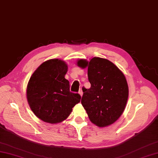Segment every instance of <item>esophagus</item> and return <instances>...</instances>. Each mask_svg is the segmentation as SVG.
Returning a JSON list of instances; mask_svg holds the SVG:
<instances>
[{"instance_id":"obj_1","label":"esophagus","mask_w":158,"mask_h":158,"mask_svg":"<svg viewBox=\"0 0 158 158\" xmlns=\"http://www.w3.org/2000/svg\"><path fill=\"white\" fill-rule=\"evenodd\" d=\"M79 94L81 96H83V91H82V89H79Z\"/></svg>"}]
</instances>
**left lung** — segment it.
<instances>
[{"label":"left lung","mask_w":158,"mask_h":158,"mask_svg":"<svg viewBox=\"0 0 158 158\" xmlns=\"http://www.w3.org/2000/svg\"><path fill=\"white\" fill-rule=\"evenodd\" d=\"M88 67L91 88H83L81 104L92 123L102 128L114 123L123 113L128 98V86L124 73L113 63L94 57L90 61H77Z\"/></svg>","instance_id":"obj_1"}]
</instances>
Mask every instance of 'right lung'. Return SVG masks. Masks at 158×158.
Wrapping results in <instances>:
<instances>
[{"label":"right lung","instance_id":"add662e5","mask_svg":"<svg viewBox=\"0 0 158 158\" xmlns=\"http://www.w3.org/2000/svg\"><path fill=\"white\" fill-rule=\"evenodd\" d=\"M67 69L64 61L52 59L40 65L30 77L27 101L31 111L45 123H61L81 101L78 93L69 91V82L65 78Z\"/></svg>","mask_w":158,"mask_h":158}]
</instances>
